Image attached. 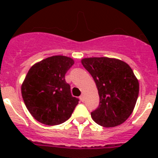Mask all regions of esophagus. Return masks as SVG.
Listing matches in <instances>:
<instances>
[{"label": "esophagus", "mask_w": 158, "mask_h": 158, "mask_svg": "<svg viewBox=\"0 0 158 158\" xmlns=\"http://www.w3.org/2000/svg\"><path fill=\"white\" fill-rule=\"evenodd\" d=\"M79 99L81 100L82 102H84V99H85V97H84V94H82L81 96L79 97Z\"/></svg>", "instance_id": "34e87169"}]
</instances>
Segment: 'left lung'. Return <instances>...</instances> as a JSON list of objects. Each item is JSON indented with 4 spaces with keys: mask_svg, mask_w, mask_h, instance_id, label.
<instances>
[{
    "mask_svg": "<svg viewBox=\"0 0 158 158\" xmlns=\"http://www.w3.org/2000/svg\"><path fill=\"white\" fill-rule=\"evenodd\" d=\"M82 64L94 78L98 90V107L91 113L93 120L104 127L121 125L132 114L139 84L127 63L115 58L89 57Z\"/></svg>",
    "mask_w": 158,
    "mask_h": 158,
    "instance_id": "8db88e82",
    "label": "left lung"
}]
</instances>
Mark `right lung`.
Segmentation results:
<instances>
[{"instance_id":"add662e5","label":"right lung","mask_w":158,"mask_h":158,"mask_svg":"<svg viewBox=\"0 0 158 158\" xmlns=\"http://www.w3.org/2000/svg\"><path fill=\"white\" fill-rule=\"evenodd\" d=\"M64 56H53L31 67L21 86L26 107L33 118L48 125L66 121L79 103L70 93L64 75L74 64Z\"/></svg>"}]
</instances>
